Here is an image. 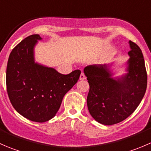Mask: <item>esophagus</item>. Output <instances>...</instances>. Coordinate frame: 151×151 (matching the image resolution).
<instances>
[{"mask_svg": "<svg viewBox=\"0 0 151 151\" xmlns=\"http://www.w3.org/2000/svg\"><path fill=\"white\" fill-rule=\"evenodd\" d=\"M85 78H86V77H85V75L84 74V73H82V74H80V80H85Z\"/></svg>", "mask_w": 151, "mask_h": 151, "instance_id": "obj_1", "label": "esophagus"}]
</instances>
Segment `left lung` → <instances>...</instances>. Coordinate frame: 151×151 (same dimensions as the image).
Masks as SVG:
<instances>
[{"mask_svg": "<svg viewBox=\"0 0 151 151\" xmlns=\"http://www.w3.org/2000/svg\"><path fill=\"white\" fill-rule=\"evenodd\" d=\"M130 58L127 74L112 78L106 65L88 66L84 73L90 85L87 104L91 116L104 125L116 124L132 115L139 106L147 88V76L142 52L129 41Z\"/></svg>", "mask_w": 151, "mask_h": 151, "instance_id": "8db88e82", "label": "left lung"}]
</instances>
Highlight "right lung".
<instances>
[{"label": "right lung", "instance_id": "add662e5", "mask_svg": "<svg viewBox=\"0 0 151 151\" xmlns=\"http://www.w3.org/2000/svg\"><path fill=\"white\" fill-rule=\"evenodd\" d=\"M42 38L29 36L10 53L6 68V89L16 111L30 121L44 123L52 119L65 94L78 81L80 70L62 74L35 63L33 49Z\"/></svg>", "mask_w": 151, "mask_h": 151}]
</instances>
